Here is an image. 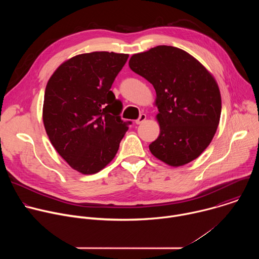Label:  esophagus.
Instances as JSON below:
<instances>
[{
  "mask_svg": "<svg viewBox=\"0 0 259 259\" xmlns=\"http://www.w3.org/2000/svg\"><path fill=\"white\" fill-rule=\"evenodd\" d=\"M145 119H146L145 114H141V115L139 116V118L135 121V123H136L137 125H140V124H142V123L145 121Z\"/></svg>",
  "mask_w": 259,
  "mask_h": 259,
  "instance_id": "34e87169",
  "label": "esophagus"
}]
</instances>
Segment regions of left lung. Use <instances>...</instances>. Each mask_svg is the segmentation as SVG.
I'll list each match as a JSON object with an SVG mask.
<instances>
[{
    "label": "left lung",
    "instance_id": "obj_1",
    "mask_svg": "<svg viewBox=\"0 0 259 259\" xmlns=\"http://www.w3.org/2000/svg\"><path fill=\"white\" fill-rule=\"evenodd\" d=\"M129 66L156 90L160 135L150 144L151 153L173 167L197 159L220 120L221 96L213 76L188 52L165 45L132 55Z\"/></svg>",
    "mask_w": 259,
    "mask_h": 259
}]
</instances>
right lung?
Instances as JSON below:
<instances>
[{
  "label": "right lung",
  "mask_w": 259,
  "mask_h": 259,
  "mask_svg": "<svg viewBox=\"0 0 259 259\" xmlns=\"http://www.w3.org/2000/svg\"><path fill=\"white\" fill-rule=\"evenodd\" d=\"M129 55L80 54L64 61L49 79L43 122L57 153L82 174H94L112 161L131 122H123L122 102L112 85Z\"/></svg>",
  "instance_id": "right-lung-1"
}]
</instances>
